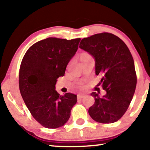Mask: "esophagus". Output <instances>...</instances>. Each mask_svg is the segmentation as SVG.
<instances>
[{
	"instance_id": "esophagus-1",
	"label": "esophagus",
	"mask_w": 150,
	"mask_h": 150,
	"mask_svg": "<svg viewBox=\"0 0 150 150\" xmlns=\"http://www.w3.org/2000/svg\"><path fill=\"white\" fill-rule=\"evenodd\" d=\"M85 94H78L77 95V99L79 100V99H82L83 98L85 97Z\"/></svg>"
}]
</instances>
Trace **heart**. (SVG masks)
Listing matches in <instances>:
<instances>
[{"instance_id":"1","label":"heart","mask_w":150,"mask_h":150,"mask_svg":"<svg viewBox=\"0 0 150 150\" xmlns=\"http://www.w3.org/2000/svg\"><path fill=\"white\" fill-rule=\"evenodd\" d=\"M86 55H88V54H86V53H84L81 55V57H82V56H86Z\"/></svg>"}]
</instances>
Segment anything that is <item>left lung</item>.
I'll return each instance as SVG.
<instances>
[{
  "instance_id": "8db88e82",
  "label": "left lung",
  "mask_w": 150,
  "mask_h": 150,
  "mask_svg": "<svg viewBox=\"0 0 150 150\" xmlns=\"http://www.w3.org/2000/svg\"><path fill=\"white\" fill-rule=\"evenodd\" d=\"M79 48L95 59L99 83L106 91L92 92L95 102L88 112L95 121L113 123L124 115L129 108L137 84L135 64L128 47L121 39L110 33H101L82 39Z\"/></svg>"
}]
</instances>
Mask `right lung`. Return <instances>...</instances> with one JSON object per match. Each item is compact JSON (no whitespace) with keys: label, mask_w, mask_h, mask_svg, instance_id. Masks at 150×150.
Instances as JSON below:
<instances>
[{"label":"right lung","mask_w":150,"mask_h":150,"mask_svg":"<svg viewBox=\"0 0 150 150\" xmlns=\"http://www.w3.org/2000/svg\"><path fill=\"white\" fill-rule=\"evenodd\" d=\"M80 40L48 38L33 44L22 60L20 92L33 117L46 128L63 126L77 102V96L71 93L61 96L55 85L58 78L64 76Z\"/></svg>","instance_id":"right-lung-1"}]
</instances>
